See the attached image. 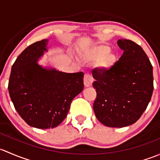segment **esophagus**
Instances as JSON below:
<instances>
[{
  "mask_svg": "<svg viewBox=\"0 0 160 160\" xmlns=\"http://www.w3.org/2000/svg\"><path fill=\"white\" fill-rule=\"evenodd\" d=\"M92 82H93V78L91 75L89 74H86L84 77V85L85 87H89L92 85Z\"/></svg>",
  "mask_w": 160,
  "mask_h": 160,
  "instance_id": "esophagus-1",
  "label": "esophagus"
}]
</instances>
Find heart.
I'll return each instance as SVG.
<instances>
[{
	"label": "heart",
	"instance_id": "obj_1",
	"mask_svg": "<svg viewBox=\"0 0 160 160\" xmlns=\"http://www.w3.org/2000/svg\"><path fill=\"white\" fill-rule=\"evenodd\" d=\"M83 58L88 62H96L97 67L105 70L113 68L117 62L116 54L110 52L108 46L103 44L92 48L84 54Z\"/></svg>",
	"mask_w": 160,
	"mask_h": 160
}]
</instances>
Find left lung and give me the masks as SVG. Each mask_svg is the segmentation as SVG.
<instances>
[{"mask_svg":"<svg viewBox=\"0 0 160 160\" xmlns=\"http://www.w3.org/2000/svg\"><path fill=\"white\" fill-rule=\"evenodd\" d=\"M123 50L108 70H92L97 96L93 104L96 118L108 127L130 126L140 118L153 92L152 65L143 49L128 39H119Z\"/></svg>","mask_w":160,"mask_h":160,"instance_id":"8db88e82","label":"left lung"}]
</instances>
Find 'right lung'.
I'll list each match as a JSON object with an SVG mask.
<instances>
[{
	"instance_id": "right-lung-1",
	"label": "right lung",
	"mask_w": 160,
	"mask_h": 160,
	"mask_svg": "<svg viewBox=\"0 0 160 160\" xmlns=\"http://www.w3.org/2000/svg\"><path fill=\"white\" fill-rule=\"evenodd\" d=\"M43 39L26 48L11 68V99L20 116L38 129L55 128L68 115L71 102L84 88L83 72L65 73L42 68L38 58L47 51Z\"/></svg>"
}]
</instances>
